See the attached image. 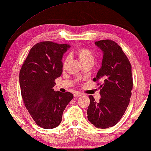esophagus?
<instances>
[{"instance_id":"34e87169","label":"esophagus","mask_w":151,"mask_h":151,"mask_svg":"<svg viewBox=\"0 0 151 151\" xmlns=\"http://www.w3.org/2000/svg\"><path fill=\"white\" fill-rule=\"evenodd\" d=\"M82 95H83L82 93L76 92V93H75V94H74V96H75V97H81Z\"/></svg>"}]
</instances>
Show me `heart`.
Returning <instances> with one entry per match:
<instances>
[{"label": "heart", "instance_id": "obj_1", "mask_svg": "<svg viewBox=\"0 0 151 151\" xmlns=\"http://www.w3.org/2000/svg\"><path fill=\"white\" fill-rule=\"evenodd\" d=\"M76 55L78 57V58L80 60L81 64L85 63L88 61H93V60H94V58H93V55L91 53V52L89 50L85 48V47L78 48L76 51ZM68 58H65L63 60V65L64 67L66 66L67 63H68Z\"/></svg>", "mask_w": 151, "mask_h": 151}]
</instances>
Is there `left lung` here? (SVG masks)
Masks as SVG:
<instances>
[{"mask_svg":"<svg viewBox=\"0 0 151 151\" xmlns=\"http://www.w3.org/2000/svg\"><path fill=\"white\" fill-rule=\"evenodd\" d=\"M95 44L104 53L101 67L93 79L101 82V98L97 102L92 95L88 96L87 118L95 127L107 128L120 120L130 103L133 87L132 66L117 43L104 40Z\"/></svg>","mask_w":151,"mask_h":151,"instance_id":"left-lung-1","label":"left lung"}]
</instances>
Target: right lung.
Returning <instances> with one entry per match:
<instances>
[{"mask_svg": "<svg viewBox=\"0 0 151 151\" xmlns=\"http://www.w3.org/2000/svg\"><path fill=\"white\" fill-rule=\"evenodd\" d=\"M70 47L49 41L37 43L21 68L19 84L24 104L35 123L45 129L60 124L64 110L73 98L70 92L53 89L55 79L63 73V54Z\"/></svg>", "mask_w": 151, "mask_h": 151, "instance_id": "add662e5", "label": "right lung"}]
</instances>
